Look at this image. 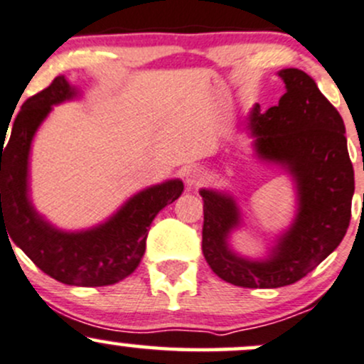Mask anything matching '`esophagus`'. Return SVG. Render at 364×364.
I'll list each match as a JSON object with an SVG mask.
<instances>
[{"label": "esophagus", "instance_id": "34e87169", "mask_svg": "<svg viewBox=\"0 0 364 364\" xmlns=\"http://www.w3.org/2000/svg\"><path fill=\"white\" fill-rule=\"evenodd\" d=\"M183 181L187 187H198L205 182V171L198 166H189L183 173Z\"/></svg>", "mask_w": 364, "mask_h": 364}]
</instances>
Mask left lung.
<instances>
[{
	"mask_svg": "<svg viewBox=\"0 0 364 364\" xmlns=\"http://www.w3.org/2000/svg\"><path fill=\"white\" fill-rule=\"evenodd\" d=\"M284 95L274 107H252L246 130L253 154L291 178L296 210L264 257L232 248L234 230L245 225L236 198L228 191H199L203 198V255L218 277L243 288H279L295 283L333 252L346 236L354 194V170L346 127L309 74L281 69Z\"/></svg>",
	"mask_w": 364,
	"mask_h": 364,
	"instance_id": "left-lung-1",
	"label": "left lung"
}]
</instances>
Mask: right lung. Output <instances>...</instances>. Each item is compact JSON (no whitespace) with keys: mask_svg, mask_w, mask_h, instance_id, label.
Listing matches in <instances>:
<instances>
[{"mask_svg":"<svg viewBox=\"0 0 364 364\" xmlns=\"http://www.w3.org/2000/svg\"><path fill=\"white\" fill-rule=\"evenodd\" d=\"M65 76L27 99L9 128L1 130V234L14 241L45 274L71 287H107L130 276L146 252L149 228L159 210L183 191L181 178L149 186L128 198L111 217L81 230L58 229L34 208L29 159L34 135L53 105L80 99Z\"/></svg>","mask_w":364,"mask_h":364,"instance_id":"add662e5","label":"right lung"}]
</instances>
